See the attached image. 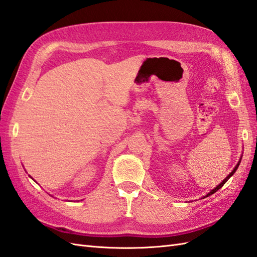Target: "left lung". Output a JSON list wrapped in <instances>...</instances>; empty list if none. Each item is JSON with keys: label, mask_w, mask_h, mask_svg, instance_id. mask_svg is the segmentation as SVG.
<instances>
[{"label": "left lung", "mask_w": 257, "mask_h": 257, "mask_svg": "<svg viewBox=\"0 0 257 257\" xmlns=\"http://www.w3.org/2000/svg\"><path fill=\"white\" fill-rule=\"evenodd\" d=\"M239 165H240V162H239V164H237V165L235 166V168L233 169V170H232V172H231V173L229 174V176H228V177H227L226 179H224V180L222 181V182H221L220 184H219V185H218L217 187H215V189H214V190H212V191H210V192H209V193L207 194V196L211 195V194H214V193H216V192H217V191H218L219 189H221V187L223 186V184H224V183H226V182H227V181H228V180H229V179H230L231 177H232V176H233V174H234V172L236 171V169H237V167H239Z\"/></svg>", "instance_id": "8db88e82"}]
</instances>
